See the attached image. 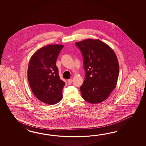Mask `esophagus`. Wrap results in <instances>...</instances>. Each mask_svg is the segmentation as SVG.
<instances>
[{
  "label": "esophagus",
  "instance_id": "obj_1",
  "mask_svg": "<svg viewBox=\"0 0 146 146\" xmlns=\"http://www.w3.org/2000/svg\"><path fill=\"white\" fill-rule=\"evenodd\" d=\"M67 81H68L69 84H72V79H69Z\"/></svg>",
  "mask_w": 146,
  "mask_h": 146
}]
</instances>
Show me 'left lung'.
I'll return each instance as SVG.
<instances>
[{
    "label": "left lung",
    "mask_w": 146,
    "mask_h": 146,
    "mask_svg": "<svg viewBox=\"0 0 146 146\" xmlns=\"http://www.w3.org/2000/svg\"><path fill=\"white\" fill-rule=\"evenodd\" d=\"M84 58L85 79L81 96L88 102L106 100L114 89L118 79L119 64L111 47L100 40L87 39L75 43Z\"/></svg>",
    "instance_id": "obj_1"
}]
</instances>
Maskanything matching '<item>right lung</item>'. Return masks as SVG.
Here are the masks:
<instances>
[{
    "label": "right lung",
    "instance_id": "1",
    "mask_svg": "<svg viewBox=\"0 0 146 146\" xmlns=\"http://www.w3.org/2000/svg\"><path fill=\"white\" fill-rule=\"evenodd\" d=\"M64 46L48 45L37 50L31 57L28 78L32 92L37 99L50 105L62 100L65 82L60 79L56 60Z\"/></svg>",
    "mask_w": 146,
    "mask_h": 146
}]
</instances>
